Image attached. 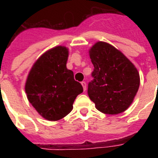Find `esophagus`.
Segmentation results:
<instances>
[{
  "mask_svg": "<svg viewBox=\"0 0 158 158\" xmlns=\"http://www.w3.org/2000/svg\"><path fill=\"white\" fill-rule=\"evenodd\" d=\"M81 84H82V86H83V89H84V90L85 91L86 90V83L84 81L81 82Z\"/></svg>",
  "mask_w": 158,
  "mask_h": 158,
  "instance_id": "34e87169",
  "label": "esophagus"
}]
</instances>
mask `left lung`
Returning a JSON list of instances; mask_svg holds the SVG:
<instances>
[{
	"instance_id": "obj_1",
	"label": "left lung",
	"mask_w": 158,
	"mask_h": 158,
	"mask_svg": "<svg viewBox=\"0 0 158 158\" xmlns=\"http://www.w3.org/2000/svg\"><path fill=\"white\" fill-rule=\"evenodd\" d=\"M94 66L88 94L101 112L116 115L134 101L139 88V74L132 62L109 43L98 42L89 50Z\"/></svg>"
}]
</instances>
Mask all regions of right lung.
<instances>
[{
    "label": "right lung",
    "instance_id": "1",
    "mask_svg": "<svg viewBox=\"0 0 158 158\" xmlns=\"http://www.w3.org/2000/svg\"><path fill=\"white\" fill-rule=\"evenodd\" d=\"M68 48L57 46L43 53L28 73L25 92L28 101L44 119L59 120L73 109L81 84L66 68Z\"/></svg>",
    "mask_w": 158,
    "mask_h": 158
}]
</instances>
